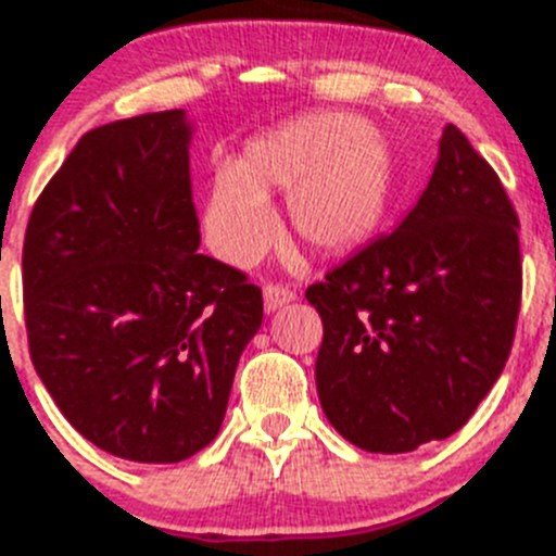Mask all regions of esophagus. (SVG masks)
Listing matches in <instances>:
<instances>
[{
	"mask_svg": "<svg viewBox=\"0 0 556 556\" xmlns=\"http://www.w3.org/2000/svg\"><path fill=\"white\" fill-rule=\"evenodd\" d=\"M294 301V292L283 283H264V306L267 312H275V308L287 306V303Z\"/></svg>",
	"mask_w": 556,
	"mask_h": 556,
	"instance_id": "1",
	"label": "esophagus"
}]
</instances>
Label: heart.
<instances>
[{
	"label": "heart",
	"instance_id": "heart-1",
	"mask_svg": "<svg viewBox=\"0 0 556 556\" xmlns=\"http://www.w3.org/2000/svg\"><path fill=\"white\" fill-rule=\"evenodd\" d=\"M273 189L289 191V225L312 253H351L390 208V150L345 113H306L250 139L205 189V236L225 262H255L273 242Z\"/></svg>",
	"mask_w": 556,
	"mask_h": 556
}]
</instances>
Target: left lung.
<instances>
[{
	"mask_svg": "<svg viewBox=\"0 0 556 556\" xmlns=\"http://www.w3.org/2000/svg\"><path fill=\"white\" fill-rule=\"evenodd\" d=\"M520 289L518 214L448 125L401 225L306 289L323 317L314 376L333 429L372 454L459 431L507 365Z\"/></svg>",
	"mask_w": 556,
	"mask_h": 556,
	"instance_id": "left-lung-1",
	"label": "left lung"
}]
</instances>
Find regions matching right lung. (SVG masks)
Here are the masks:
<instances>
[{"label":"right lung","mask_w":556,"mask_h":556,"mask_svg":"<svg viewBox=\"0 0 556 556\" xmlns=\"http://www.w3.org/2000/svg\"><path fill=\"white\" fill-rule=\"evenodd\" d=\"M189 139L184 111L88 130L24 233L38 378L88 443L152 465L189 459L217 437L264 317L248 275L198 253Z\"/></svg>","instance_id":"add662e5"}]
</instances>
